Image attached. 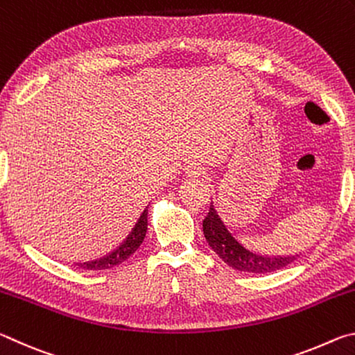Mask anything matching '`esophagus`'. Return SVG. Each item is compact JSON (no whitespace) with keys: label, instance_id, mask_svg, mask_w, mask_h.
<instances>
[{"label":"esophagus","instance_id":"34e87169","mask_svg":"<svg viewBox=\"0 0 355 355\" xmlns=\"http://www.w3.org/2000/svg\"><path fill=\"white\" fill-rule=\"evenodd\" d=\"M200 173V169L196 166H188L186 167V175L188 177H197Z\"/></svg>","mask_w":355,"mask_h":355}]
</instances>
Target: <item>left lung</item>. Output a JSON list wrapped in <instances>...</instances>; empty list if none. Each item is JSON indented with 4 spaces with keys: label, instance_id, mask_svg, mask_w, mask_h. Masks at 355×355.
Returning <instances> with one entry per match:
<instances>
[{
    "label": "left lung",
    "instance_id": "8db88e82",
    "mask_svg": "<svg viewBox=\"0 0 355 355\" xmlns=\"http://www.w3.org/2000/svg\"><path fill=\"white\" fill-rule=\"evenodd\" d=\"M203 235L216 254L236 271L252 274H268L279 271L294 261L296 257H269L245 249L244 245L235 239L222 222L218 209L213 202L209 205L207 218L203 219Z\"/></svg>",
    "mask_w": 355,
    "mask_h": 355
}]
</instances>
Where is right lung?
I'll list each match as a JSON object with an SVG mask.
<instances>
[{
  "mask_svg": "<svg viewBox=\"0 0 355 355\" xmlns=\"http://www.w3.org/2000/svg\"><path fill=\"white\" fill-rule=\"evenodd\" d=\"M147 233V209H144L141 214L139 220L136 222L133 230L130 232V235L123 239L122 244H119L116 249H114L111 254L98 258V260L80 263L78 266L83 269H91V271H101V269H110L117 266V264L123 263L127 258L135 254L137 248L142 244L144 238H146Z\"/></svg>",
  "mask_w": 355,
  "mask_h": 355,
  "instance_id": "add662e5",
  "label": "right lung"
}]
</instances>
